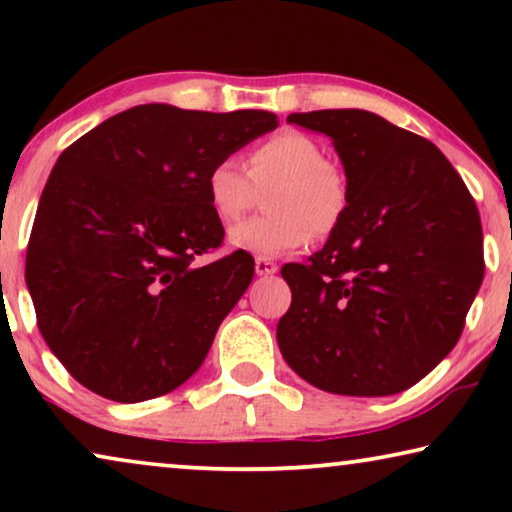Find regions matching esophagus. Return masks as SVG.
Masks as SVG:
<instances>
[{
	"label": "esophagus",
	"mask_w": 512,
	"mask_h": 512,
	"mask_svg": "<svg viewBox=\"0 0 512 512\" xmlns=\"http://www.w3.org/2000/svg\"><path fill=\"white\" fill-rule=\"evenodd\" d=\"M279 268L270 258H256V275H275Z\"/></svg>",
	"instance_id": "esophagus-1"
}]
</instances>
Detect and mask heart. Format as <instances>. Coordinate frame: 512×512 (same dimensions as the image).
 Returning a JSON list of instances; mask_svg holds the SVG:
<instances>
[{
    "mask_svg": "<svg viewBox=\"0 0 512 512\" xmlns=\"http://www.w3.org/2000/svg\"><path fill=\"white\" fill-rule=\"evenodd\" d=\"M270 214L244 221L228 233V244L247 254L268 258L303 247L310 235L331 237L349 207L347 177L331 163L324 144L305 132H279L247 153V167L223 156L207 170L209 207L221 223L247 214L259 191L270 188Z\"/></svg>",
    "mask_w": 512,
    "mask_h": 512,
    "instance_id": "obj_1",
    "label": "heart"
}]
</instances>
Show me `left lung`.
Wrapping results in <instances>:
<instances>
[{
    "instance_id": "left-lung-1",
    "label": "left lung",
    "mask_w": 512,
    "mask_h": 512,
    "mask_svg": "<svg viewBox=\"0 0 512 512\" xmlns=\"http://www.w3.org/2000/svg\"><path fill=\"white\" fill-rule=\"evenodd\" d=\"M345 165L349 207L324 249L286 263L284 359L314 387L389 396L431 373L464 331L485 277L473 195L429 139L361 109L291 114Z\"/></svg>"
}]
</instances>
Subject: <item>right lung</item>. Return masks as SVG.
Listing matches in <instances>:
<instances>
[{"label": "right lung", "mask_w": 512, "mask_h": 512, "mask_svg": "<svg viewBox=\"0 0 512 512\" xmlns=\"http://www.w3.org/2000/svg\"><path fill=\"white\" fill-rule=\"evenodd\" d=\"M261 109L142 104L60 153L27 244L37 326L67 373L109 401L163 396L202 366L216 328L254 277L223 244L205 177L277 128Z\"/></svg>", "instance_id": "obj_1"}]
</instances>
